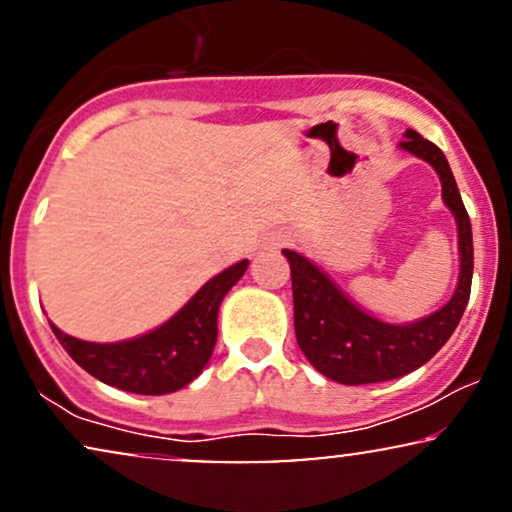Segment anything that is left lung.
Returning a JSON list of instances; mask_svg holds the SVG:
<instances>
[{"label":"left lung","mask_w":512,"mask_h":512,"mask_svg":"<svg viewBox=\"0 0 512 512\" xmlns=\"http://www.w3.org/2000/svg\"><path fill=\"white\" fill-rule=\"evenodd\" d=\"M406 140L399 149L418 156L437 170L441 199L456 218L460 273L456 292L439 311L413 323H384L363 311L344 289L334 285L325 270L292 249H282L292 268L294 332L299 349L320 375L339 384L387 382L418 370L449 342L470 299L472 268V227L449 161L437 144L418 135L403 132Z\"/></svg>","instance_id":"1"}]
</instances>
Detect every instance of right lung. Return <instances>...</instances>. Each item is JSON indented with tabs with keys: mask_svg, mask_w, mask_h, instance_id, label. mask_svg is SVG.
<instances>
[{
	"mask_svg": "<svg viewBox=\"0 0 512 512\" xmlns=\"http://www.w3.org/2000/svg\"><path fill=\"white\" fill-rule=\"evenodd\" d=\"M249 261H239L206 282L166 323L123 342L99 344L71 337L52 325L68 356L109 387L132 394H173L197 380L218 339V308L242 280Z\"/></svg>",
	"mask_w": 512,
	"mask_h": 512,
	"instance_id": "obj_1",
	"label": "right lung"
}]
</instances>
